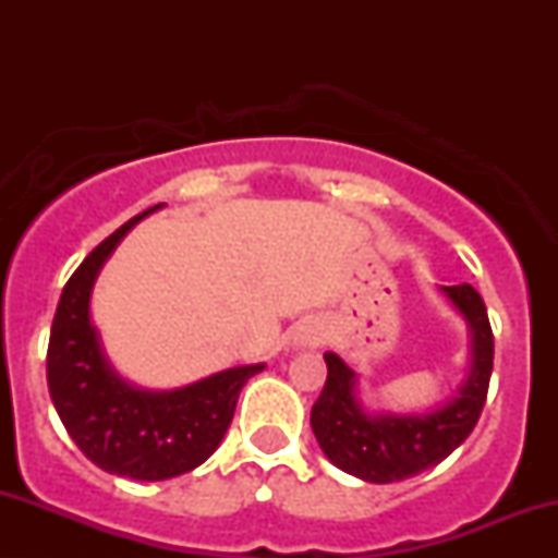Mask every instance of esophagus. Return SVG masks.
Listing matches in <instances>:
<instances>
[{"label": "esophagus", "mask_w": 558, "mask_h": 558, "mask_svg": "<svg viewBox=\"0 0 558 558\" xmlns=\"http://www.w3.org/2000/svg\"><path fill=\"white\" fill-rule=\"evenodd\" d=\"M291 341L296 349H304V345H319L323 343V328H319V323H312V319H306V323H301L296 330H293Z\"/></svg>", "instance_id": "1"}]
</instances>
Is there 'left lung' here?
I'll use <instances>...</instances> for the list:
<instances>
[{
	"mask_svg": "<svg viewBox=\"0 0 558 558\" xmlns=\"http://www.w3.org/2000/svg\"><path fill=\"white\" fill-rule=\"evenodd\" d=\"M448 304L470 328V367L446 403L417 414L367 412L360 375L328 351V380L312 407V430L325 457L338 470L364 483H396L440 464L477 425L493 373V330L483 299L470 283L440 286Z\"/></svg>",
	"mask_w": 558,
	"mask_h": 558,
	"instance_id": "left-lung-1",
	"label": "left lung"
}]
</instances>
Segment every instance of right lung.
<instances>
[{"mask_svg": "<svg viewBox=\"0 0 558 558\" xmlns=\"http://www.w3.org/2000/svg\"><path fill=\"white\" fill-rule=\"evenodd\" d=\"M159 207L128 220L81 262L62 288L47 351L49 396L75 446L110 475L146 483L207 462L228 433L241 388L265 369L243 364L172 390L138 388L114 373L92 323V291L118 243Z\"/></svg>", "mask_w": 558, "mask_h": 558, "instance_id": "add662e5", "label": "right lung"}]
</instances>
